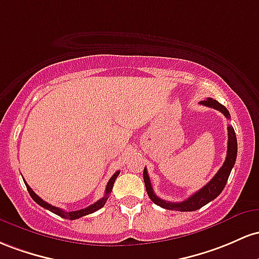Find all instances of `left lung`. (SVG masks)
<instances>
[{
  "label": "left lung",
  "instance_id": "left-lung-1",
  "mask_svg": "<svg viewBox=\"0 0 259 259\" xmlns=\"http://www.w3.org/2000/svg\"><path fill=\"white\" fill-rule=\"evenodd\" d=\"M199 104L202 105L213 107V109L218 110L222 114H224L226 118H230V114H229L228 109L225 106L222 105L220 103H218L217 100L211 98H207L204 100L200 101ZM237 156V139L236 135H235V131L232 128V126L228 127V153H226V159L224 161L223 166L219 168V171L215 174V176L208 182L204 187L200 188L199 191H197L196 193H193L190 198H187L184 202L174 203V202H166V200L159 198L155 193H154L152 182H150L149 175H148L147 168L144 167L143 171V179L145 184V190H147L148 196L152 199L153 203H155L159 207L170 209V210H180V211H193L197 209L202 208L203 205L208 204L209 202H211L213 199H215L222 191L225 187L226 182H228L229 176L234 167L235 161H236Z\"/></svg>",
  "mask_w": 259,
  "mask_h": 259
}]
</instances>
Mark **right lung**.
I'll use <instances>...</instances> for the list:
<instances>
[{
    "instance_id": "obj_1",
    "label": "right lung",
    "mask_w": 259,
    "mask_h": 259,
    "mask_svg": "<svg viewBox=\"0 0 259 259\" xmlns=\"http://www.w3.org/2000/svg\"><path fill=\"white\" fill-rule=\"evenodd\" d=\"M118 174H120V171H116L114 175H112L111 179L109 180V182H107V185H106L105 196H104L103 198L99 199L98 202H95L94 204L89 205V207H87V208H84V209H79V210H74V211H65V210H63V209H60V208H57V207H54V205L49 204L48 202L42 200L39 196H37L35 192H34L33 190H31L30 186H29L27 182H25V180H24V184H25V186H27V190H28L29 194H30V197L34 200H35L37 204L41 205L42 208L48 209V210L52 211V213H55V214H56V215H60L61 218H63V219L74 220V219H78V218H82L84 215H88V214L94 213V211L99 210V209H101V208L104 207V205H105L106 200H107V198H109V194L111 193L112 186H114L116 179H117V176H118Z\"/></svg>"
}]
</instances>
